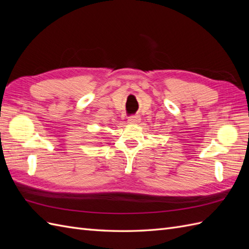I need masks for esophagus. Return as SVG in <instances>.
<instances>
[{
  "label": "esophagus",
  "mask_w": 249,
  "mask_h": 249,
  "mask_svg": "<svg viewBox=\"0 0 249 249\" xmlns=\"http://www.w3.org/2000/svg\"><path fill=\"white\" fill-rule=\"evenodd\" d=\"M140 122V117L139 115H131L129 118H127V123L129 124H138Z\"/></svg>",
  "instance_id": "1"
}]
</instances>
